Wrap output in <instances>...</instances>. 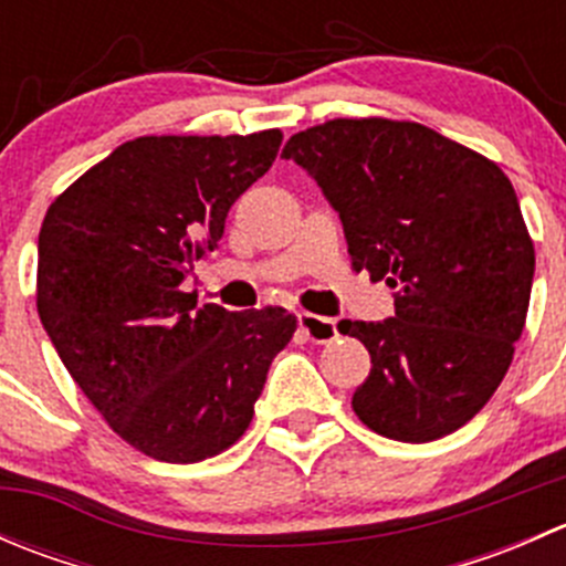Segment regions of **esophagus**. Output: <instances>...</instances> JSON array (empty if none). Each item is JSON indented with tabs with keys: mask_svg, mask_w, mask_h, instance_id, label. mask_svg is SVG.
Here are the masks:
<instances>
[{
	"mask_svg": "<svg viewBox=\"0 0 566 566\" xmlns=\"http://www.w3.org/2000/svg\"><path fill=\"white\" fill-rule=\"evenodd\" d=\"M298 325L301 331H304L306 339L315 342V345H325V342H331L336 334H339V331H336V319L310 315V312H301Z\"/></svg>",
	"mask_w": 566,
	"mask_h": 566,
	"instance_id": "1",
	"label": "esophagus"
}]
</instances>
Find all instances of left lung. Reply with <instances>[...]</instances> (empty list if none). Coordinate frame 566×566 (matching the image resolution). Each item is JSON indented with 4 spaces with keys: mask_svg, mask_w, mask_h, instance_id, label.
Masks as SVG:
<instances>
[{
    "mask_svg": "<svg viewBox=\"0 0 566 566\" xmlns=\"http://www.w3.org/2000/svg\"><path fill=\"white\" fill-rule=\"evenodd\" d=\"M339 213L356 271L394 290V317L342 319L369 378L353 410L378 436L427 443L488 405L526 325L534 243L501 167L408 119H328L290 136Z\"/></svg>",
    "mask_w": 566,
    "mask_h": 566,
    "instance_id": "obj_1",
    "label": "left lung"
}]
</instances>
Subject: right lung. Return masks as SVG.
Masks as SVG:
<instances>
[{
  "label": "right lung",
  "instance_id": "right-lung-1",
  "mask_svg": "<svg viewBox=\"0 0 566 566\" xmlns=\"http://www.w3.org/2000/svg\"><path fill=\"white\" fill-rule=\"evenodd\" d=\"M282 130L139 136L67 186L38 238V315L114 432L161 462H199L249 430L295 334L282 306L227 312L180 290L219 247Z\"/></svg>",
  "mask_w": 566,
  "mask_h": 566
}]
</instances>
